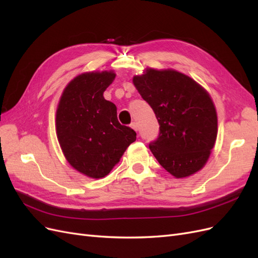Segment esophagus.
Masks as SVG:
<instances>
[{"label": "esophagus", "mask_w": 258, "mask_h": 258, "mask_svg": "<svg viewBox=\"0 0 258 258\" xmlns=\"http://www.w3.org/2000/svg\"><path fill=\"white\" fill-rule=\"evenodd\" d=\"M130 127L134 129V130H136V131H138V123L136 122V121H134V122H131V124H130Z\"/></svg>", "instance_id": "esophagus-1"}]
</instances>
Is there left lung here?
<instances>
[{
    "label": "left lung",
    "instance_id": "left-lung-1",
    "mask_svg": "<svg viewBox=\"0 0 258 258\" xmlns=\"http://www.w3.org/2000/svg\"><path fill=\"white\" fill-rule=\"evenodd\" d=\"M141 97L159 122L150 150L176 178L189 176L208 161L217 136V115L208 91L174 70L147 69L134 77Z\"/></svg>",
    "mask_w": 258,
    "mask_h": 258
}]
</instances>
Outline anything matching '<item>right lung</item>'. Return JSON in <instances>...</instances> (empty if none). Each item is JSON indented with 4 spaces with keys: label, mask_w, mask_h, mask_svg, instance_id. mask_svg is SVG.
Returning <instances> with one entry per match:
<instances>
[{
    "label": "right lung",
    "mask_w": 258,
    "mask_h": 258,
    "mask_svg": "<svg viewBox=\"0 0 258 258\" xmlns=\"http://www.w3.org/2000/svg\"><path fill=\"white\" fill-rule=\"evenodd\" d=\"M116 74L88 72L68 84L56 113L58 141L67 160L91 178L111 172L137 134L117 119V108L103 97Z\"/></svg>",
    "instance_id": "right-lung-1"
}]
</instances>
